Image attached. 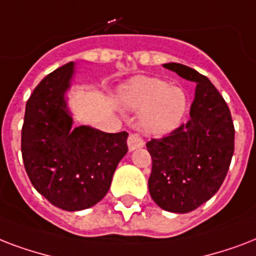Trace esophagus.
Returning <instances> with one entry per match:
<instances>
[{"label":"esophagus","mask_w":256,"mask_h":256,"mask_svg":"<svg viewBox=\"0 0 256 256\" xmlns=\"http://www.w3.org/2000/svg\"><path fill=\"white\" fill-rule=\"evenodd\" d=\"M142 146H144V140L138 134H130V138H128V148H130V150H134L138 148H142Z\"/></svg>","instance_id":"obj_1"}]
</instances>
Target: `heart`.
Wrapping results in <instances>:
<instances>
[{"instance_id": "b5f03b06", "label": "heart", "mask_w": 256, "mask_h": 256, "mask_svg": "<svg viewBox=\"0 0 256 256\" xmlns=\"http://www.w3.org/2000/svg\"><path fill=\"white\" fill-rule=\"evenodd\" d=\"M118 101L126 110L140 112L138 126L150 136H163L176 130L188 106L183 88L146 76L134 77L122 85Z\"/></svg>"}]
</instances>
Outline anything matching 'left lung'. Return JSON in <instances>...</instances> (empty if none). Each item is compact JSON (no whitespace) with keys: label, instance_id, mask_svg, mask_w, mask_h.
<instances>
[{"label":"left lung","instance_id":"left-lung-1","mask_svg":"<svg viewBox=\"0 0 256 256\" xmlns=\"http://www.w3.org/2000/svg\"><path fill=\"white\" fill-rule=\"evenodd\" d=\"M164 68L196 84L190 120L163 138H152L148 188L160 208L187 214L220 188L234 155L232 118L214 84L195 69L178 62Z\"/></svg>","mask_w":256,"mask_h":256}]
</instances>
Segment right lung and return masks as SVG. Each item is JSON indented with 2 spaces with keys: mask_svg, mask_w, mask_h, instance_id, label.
<instances>
[{
  "mask_svg": "<svg viewBox=\"0 0 256 256\" xmlns=\"http://www.w3.org/2000/svg\"><path fill=\"white\" fill-rule=\"evenodd\" d=\"M73 76L74 62H69L42 78L28 100L21 132L24 166L33 187L65 211L98 203L128 152L126 132L73 126L66 101Z\"/></svg>",
  "mask_w": 256,
  "mask_h": 256,
  "instance_id": "right-lung-1",
  "label": "right lung"
}]
</instances>
